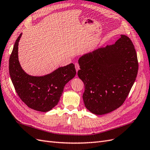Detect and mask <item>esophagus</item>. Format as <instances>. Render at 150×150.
<instances>
[{
	"label": "esophagus",
	"instance_id": "obj_1",
	"mask_svg": "<svg viewBox=\"0 0 150 150\" xmlns=\"http://www.w3.org/2000/svg\"><path fill=\"white\" fill-rule=\"evenodd\" d=\"M75 67H76V71H78L79 69V64L78 62H76L75 63Z\"/></svg>",
	"mask_w": 150,
	"mask_h": 150
}]
</instances>
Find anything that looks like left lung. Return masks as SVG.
<instances>
[{"label":"left lung","mask_w":150,"mask_h":150,"mask_svg":"<svg viewBox=\"0 0 150 150\" xmlns=\"http://www.w3.org/2000/svg\"><path fill=\"white\" fill-rule=\"evenodd\" d=\"M79 78L84 84L86 108L95 115L110 112L124 103L137 78V54L125 35L112 45L86 54L79 59Z\"/></svg>","instance_id":"left-lung-1"}]
</instances>
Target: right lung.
Instances as JSON below:
<instances>
[{"label": "right lung", "instance_id": "add662e5", "mask_svg": "<svg viewBox=\"0 0 150 150\" xmlns=\"http://www.w3.org/2000/svg\"><path fill=\"white\" fill-rule=\"evenodd\" d=\"M21 35L16 39L9 58L8 68L13 87L29 108L38 111H49L57 104L66 84L75 76V66L71 63L44 76L27 74L18 60V44Z\"/></svg>", "mask_w": 150, "mask_h": 150}]
</instances>
